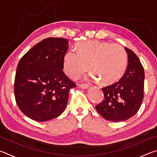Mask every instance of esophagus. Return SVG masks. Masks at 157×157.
<instances>
[{
  "label": "esophagus",
  "mask_w": 157,
  "mask_h": 157,
  "mask_svg": "<svg viewBox=\"0 0 157 157\" xmlns=\"http://www.w3.org/2000/svg\"><path fill=\"white\" fill-rule=\"evenodd\" d=\"M79 86L80 87V88H82V89H85L89 88V84H86V83H84V84H79Z\"/></svg>",
  "instance_id": "1"
}]
</instances>
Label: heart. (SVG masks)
Instances as JSON below:
<instances>
[{"instance_id":"1","label":"heart","mask_w":157,"mask_h":157,"mask_svg":"<svg viewBox=\"0 0 157 157\" xmlns=\"http://www.w3.org/2000/svg\"><path fill=\"white\" fill-rule=\"evenodd\" d=\"M78 52L70 50L66 53L63 68L67 75L77 78L86 72L88 65L95 79L102 84L110 85L120 79L127 68V54L118 44L90 40L77 46Z\"/></svg>"}]
</instances>
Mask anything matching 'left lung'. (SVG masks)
<instances>
[{
  "instance_id": "left-lung-1",
  "label": "left lung",
  "mask_w": 157,
  "mask_h": 157,
  "mask_svg": "<svg viewBox=\"0 0 157 157\" xmlns=\"http://www.w3.org/2000/svg\"><path fill=\"white\" fill-rule=\"evenodd\" d=\"M128 57L125 73L116 83L102 88V102L95 109L106 120L118 122L126 121L139 110L144 97L145 72L137 55L124 48Z\"/></svg>"
}]
</instances>
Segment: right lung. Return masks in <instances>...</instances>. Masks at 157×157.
<instances>
[{"mask_svg":"<svg viewBox=\"0 0 157 157\" xmlns=\"http://www.w3.org/2000/svg\"><path fill=\"white\" fill-rule=\"evenodd\" d=\"M68 41L49 37L21 57L16 72L14 92L20 110L32 120L48 121L67 105L69 91L76 84L63 73Z\"/></svg>","mask_w":157,"mask_h":157,"instance_id":"obj_1","label":"right lung"}]
</instances>
